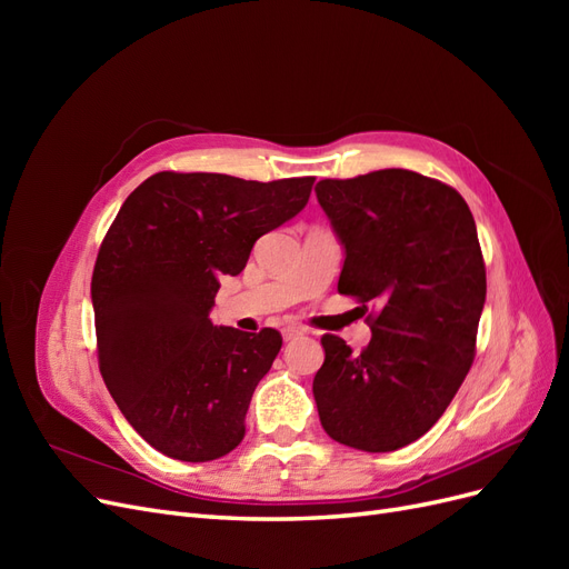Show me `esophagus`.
<instances>
[{
    "mask_svg": "<svg viewBox=\"0 0 569 569\" xmlns=\"http://www.w3.org/2000/svg\"><path fill=\"white\" fill-rule=\"evenodd\" d=\"M301 335H303L301 327H284V330H282V339H284V341H291V339H297V337H301Z\"/></svg>",
    "mask_w": 569,
    "mask_h": 569,
    "instance_id": "34e87169",
    "label": "esophagus"
}]
</instances>
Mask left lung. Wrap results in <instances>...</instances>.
Instances as JSON below:
<instances>
[{"mask_svg":"<svg viewBox=\"0 0 569 569\" xmlns=\"http://www.w3.org/2000/svg\"><path fill=\"white\" fill-rule=\"evenodd\" d=\"M316 194L347 253L339 295L377 308L360 353L320 339L322 429L358 451L403 449L443 416L475 360L487 299L475 218L453 187L403 168L320 180Z\"/></svg>","mask_w":569,"mask_h":569,"instance_id":"obj_1","label":"left lung"}]
</instances>
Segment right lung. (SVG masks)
Segmentation results:
<instances>
[{"mask_svg": "<svg viewBox=\"0 0 569 569\" xmlns=\"http://www.w3.org/2000/svg\"><path fill=\"white\" fill-rule=\"evenodd\" d=\"M313 180L163 170L120 206L92 272L99 370L134 432L163 456L206 462L244 439L282 337L216 327L209 313L222 274L244 270L256 239L303 209Z\"/></svg>", "mask_w": 569, "mask_h": 569, "instance_id": "add662e5", "label": "right lung"}]
</instances>
